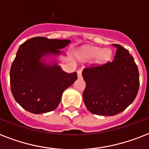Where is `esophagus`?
<instances>
[{
	"instance_id": "obj_1",
	"label": "esophagus",
	"mask_w": 149,
	"mask_h": 149,
	"mask_svg": "<svg viewBox=\"0 0 149 149\" xmlns=\"http://www.w3.org/2000/svg\"><path fill=\"white\" fill-rule=\"evenodd\" d=\"M77 77H78V78H81L82 77V70H79L78 71H77Z\"/></svg>"
}]
</instances>
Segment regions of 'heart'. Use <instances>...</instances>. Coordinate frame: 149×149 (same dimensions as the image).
I'll return each instance as SVG.
<instances>
[{
	"label": "heart",
	"mask_w": 149,
	"mask_h": 149,
	"mask_svg": "<svg viewBox=\"0 0 149 149\" xmlns=\"http://www.w3.org/2000/svg\"><path fill=\"white\" fill-rule=\"evenodd\" d=\"M77 56L81 60L87 61L96 58L97 64H104L110 60L111 52L108 49H101L96 46H84L77 52Z\"/></svg>",
	"instance_id": "heart-1"
}]
</instances>
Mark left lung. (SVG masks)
<instances>
[{
    "label": "left lung",
    "mask_w": 149,
    "mask_h": 149,
    "mask_svg": "<svg viewBox=\"0 0 149 149\" xmlns=\"http://www.w3.org/2000/svg\"><path fill=\"white\" fill-rule=\"evenodd\" d=\"M116 53L111 63L86 68L82 76L86 82L83 98L90 112L113 116L122 112L134 101L139 88V73L128 50L113 44Z\"/></svg>",
    "instance_id": "obj_1"
}]
</instances>
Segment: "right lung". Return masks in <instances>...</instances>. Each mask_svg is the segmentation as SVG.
<instances>
[{
  "label": "right lung",
  "instance_id": "1",
  "mask_svg": "<svg viewBox=\"0 0 149 149\" xmlns=\"http://www.w3.org/2000/svg\"><path fill=\"white\" fill-rule=\"evenodd\" d=\"M68 39L36 37L20 45L10 71V89L16 102L24 110L39 114L54 111L65 90L77 79L58 63Z\"/></svg>",
  "mask_w": 149,
  "mask_h": 149
}]
</instances>
